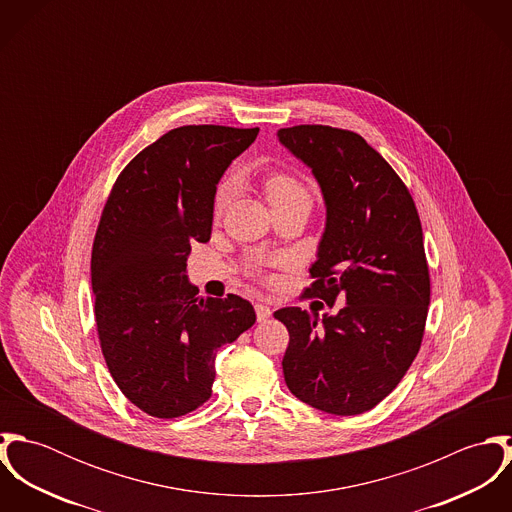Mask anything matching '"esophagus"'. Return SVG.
<instances>
[{"label": "esophagus", "instance_id": "34e87169", "mask_svg": "<svg viewBox=\"0 0 512 512\" xmlns=\"http://www.w3.org/2000/svg\"><path fill=\"white\" fill-rule=\"evenodd\" d=\"M254 309H256V317H258V321H268V319L272 317V309H270L266 303H256V305H254Z\"/></svg>", "mask_w": 512, "mask_h": 512}]
</instances>
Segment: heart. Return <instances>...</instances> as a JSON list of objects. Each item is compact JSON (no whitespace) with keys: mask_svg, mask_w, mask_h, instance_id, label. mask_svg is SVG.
Wrapping results in <instances>:
<instances>
[{"mask_svg":"<svg viewBox=\"0 0 512 512\" xmlns=\"http://www.w3.org/2000/svg\"><path fill=\"white\" fill-rule=\"evenodd\" d=\"M266 187V195L270 199V205L274 203H280V201H286V199H293V197H309L307 195V189L292 177V175H284V173H276V175H270L264 183ZM234 191H236V181L234 177H224L220 181L219 189H217V195H215V209L217 213H222L226 209V205L232 201L234 197Z\"/></svg>","mask_w":512,"mask_h":512,"instance_id":"heart-1","label":"heart"}]
</instances>
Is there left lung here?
I'll return each instance as SVG.
<instances>
[{
  "mask_svg": "<svg viewBox=\"0 0 512 512\" xmlns=\"http://www.w3.org/2000/svg\"><path fill=\"white\" fill-rule=\"evenodd\" d=\"M278 140L317 179L325 232L305 297L335 315L301 307L274 313L288 327L284 378L301 402L335 416L372 410L416 359L430 305V272L414 199L365 140L331 126H293Z\"/></svg>",
  "mask_w": 512,
  "mask_h": 512,
  "instance_id": "obj_1",
  "label": "left lung"
}]
</instances>
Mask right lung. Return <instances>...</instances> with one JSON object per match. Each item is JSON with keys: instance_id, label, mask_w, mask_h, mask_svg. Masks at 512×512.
<instances>
[{"instance_id": "obj_1", "label": "right lung", "mask_w": 512, "mask_h": 512, "mask_svg": "<svg viewBox=\"0 0 512 512\" xmlns=\"http://www.w3.org/2000/svg\"><path fill=\"white\" fill-rule=\"evenodd\" d=\"M258 128L181 126L118 175L92 244L96 329L122 394L153 418H179L213 394L215 357L256 321L250 301L197 297L191 244L209 242L222 173Z\"/></svg>"}]
</instances>
